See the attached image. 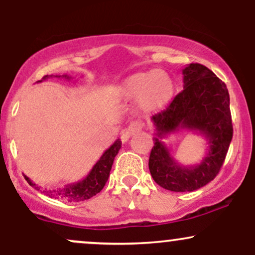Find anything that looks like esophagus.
Instances as JSON below:
<instances>
[{"label":"esophagus","instance_id":"1","mask_svg":"<svg viewBox=\"0 0 255 255\" xmlns=\"http://www.w3.org/2000/svg\"><path fill=\"white\" fill-rule=\"evenodd\" d=\"M142 129V125L140 122H131V124L128 126V128L126 130L122 131V141H127L128 139L134 134L139 133L140 130Z\"/></svg>","mask_w":255,"mask_h":255}]
</instances>
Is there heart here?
<instances>
[{"mask_svg":"<svg viewBox=\"0 0 255 255\" xmlns=\"http://www.w3.org/2000/svg\"><path fill=\"white\" fill-rule=\"evenodd\" d=\"M113 91L119 97L135 99L136 107L145 113L163 109L174 95V81L162 69L137 72L115 85Z\"/></svg>","mask_w":255,"mask_h":255,"instance_id":"1","label":"heart"}]
</instances>
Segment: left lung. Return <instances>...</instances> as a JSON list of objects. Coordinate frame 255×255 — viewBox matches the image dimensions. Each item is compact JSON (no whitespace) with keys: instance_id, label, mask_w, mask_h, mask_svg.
<instances>
[{"instance_id":"obj_1","label":"left lung","mask_w":255,"mask_h":255,"mask_svg":"<svg viewBox=\"0 0 255 255\" xmlns=\"http://www.w3.org/2000/svg\"><path fill=\"white\" fill-rule=\"evenodd\" d=\"M183 90L165 110L151 118L154 146L148 169L157 184L171 192H193L217 176L233 139L230 98L227 85L207 67L191 63L182 69ZM178 130L203 135L208 151L198 165H180L161 140Z\"/></svg>"}]
</instances>
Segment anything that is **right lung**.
<instances>
[{
	"label": "right lung",
	"instance_id": "1",
	"mask_svg": "<svg viewBox=\"0 0 255 255\" xmlns=\"http://www.w3.org/2000/svg\"><path fill=\"white\" fill-rule=\"evenodd\" d=\"M49 78H62V79H68L71 80L72 77L68 75H45L42 80H39L38 83H42L43 80H46ZM121 140L118 139L113 145L110 146L108 150L104 151V153L102 154L101 158L97 160L93 168L91 169V171L87 174L86 177H84L83 180L78 181L74 183H68L64 187H58L55 189H43V193L45 195H49L50 198L58 199V200L67 201V203H78V201H84L87 199L92 198L93 195H96L103 189V187L107 183L108 178H109L111 166H113L114 159H115L116 154L119 153L120 148H121ZM26 181L28 184L34 188L42 189L40 187H38L36 183H33L26 175H24Z\"/></svg>",
	"mask_w": 255,
	"mask_h": 255
}]
</instances>
